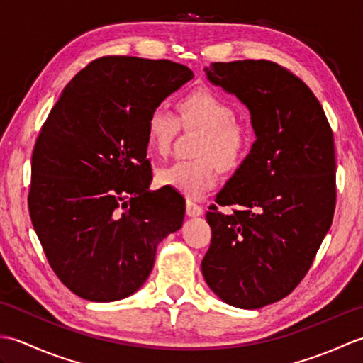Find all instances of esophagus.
Returning a JSON list of instances; mask_svg holds the SVG:
<instances>
[{
	"label": "esophagus",
	"instance_id": "34e87169",
	"mask_svg": "<svg viewBox=\"0 0 363 363\" xmlns=\"http://www.w3.org/2000/svg\"><path fill=\"white\" fill-rule=\"evenodd\" d=\"M186 212L189 217H199V215H203V207L194 201H187Z\"/></svg>",
	"mask_w": 363,
	"mask_h": 363
}]
</instances>
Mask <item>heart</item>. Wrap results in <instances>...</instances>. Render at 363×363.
<instances>
[{
  "label": "heart",
  "mask_w": 363,
  "mask_h": 363,
  "mask_svg": "<svg viewBox=\"0 0 363 363\" xmlns=\"http://www.w3.org/2000/svg\"><path fill=\"white\" fill-rule=\"evenodd\" d=\"M184 126L203 129L195 154L199 157L174 160L162 167L157 179L187 198H201L218 182V165L225 169L240 167L252 145V129L237 120L234 107L212 90L196 89L177 103ZM179 129V120L167 107L157 106L146 121V135L151 148L167 154Z\"/></svg>",
  "instance_id": "1"
}]
</instances>
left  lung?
Wrapping results in <instances>:
<instances>
[{
    "mask_svg": "<svg viewBox=\"0 0 363 363\" xmlns=\"http://www.w3.org/2000/svg\"><path fill=\"white\" fill-rule=\"evenodd\" d=\"M207 79L248 107L256 135L206 220L201 262L226 304L260 309L285 298L309 272L335 209L334 135L312 90L269 60L213 62Z\"/></svg>",
    "mask_w": 363,
    "mask_h": 363,
    "instance_id": "1",
    "label": "left lung"
}]
</instances>
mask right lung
Instances as JSON below:
<instances>
[{
	"label": "right lung",
	"mask_w": 363,
	"mask_h": 363,
	"mask_svg": "<svg viewBox=\"0 0 363 363\" xmlns=\"http://www.w3.org/2000/svg\"><path fill=\"white\" fill-rule=\"evenodd\" d=\"M194 78L172 60L99 57L67 84L38 135L29 215L52 272L95 303L142 287L157 245L181 229L186 199L150 190L146 121Z\"/></svg>",
	"instance_id": "obj_1"
}]
</instances>
